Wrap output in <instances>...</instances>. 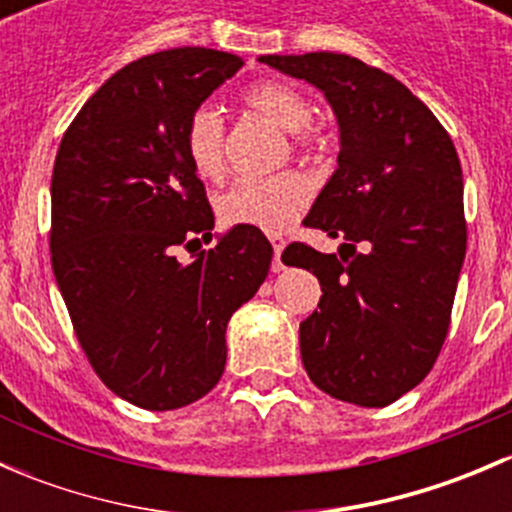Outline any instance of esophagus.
Here are the masks:
<instances>
[{"label": "esophagus", "mask_w": 512, "mask_h": 512, "mask_svg": "<svg viewBox=\"0 0 512 512\" xmlns=\"http://www.w3.org/2000/svg\"><path fill=\"white\" fill-rule=\"evenodd\" d=\"M272 247H275L272 272H282V270H285V265H282V250H285V240H282V237H272Z\"/></svg>", "instance_id": "34e87169"}]
</instances>
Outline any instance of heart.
I'll return each mask as SVG.
<instances>
[{
  "label": "heart",
  "instance_id": "heart-1",
  "mask_svg": "<svg viewBox=\"0 0 512 512\" xmlns=\"http://www.w3.org/2000/svg\"><path fill=\"white\" fill-rule=\"evenodd\" d=\"M242 101L282 131L294 133L297 148L319 153L327 148V131L312 123L314 106L285 81H260L242 94ZM185 153L200 178H220L225 168V121L210 103L195 108L185 123ZM309 203V183L294 170L272 178H237L218 198V215L225 225H250L280 232Z\"/></svg>",
  "mask_w": 512,
  "mask_h": 512
}]
</instances>
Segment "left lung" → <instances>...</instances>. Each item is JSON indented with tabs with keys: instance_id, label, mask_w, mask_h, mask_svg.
Listing matches in <instances>:
<instances>
[{
	"instance_id": "8db88e82",
	"label": "left lung",
	"mask_w": 512,
	"mask_h": 512,
	"mask_svg": "<svg viewBox=\"0 0 512 512\" xmlns=\"http://www.w3.org/2000/svg\"><path fill=\"white\" fill-rule=\"evenodd\" d=\"M260 61L317 86L339 123V168L304 225L342 247L282 252L322 285L299 324L302 364L324 394L381 409L426 379L446 342L466 257L461 160L431 108L376 66L332 51Z\"/></svg>"
}]
</instances>
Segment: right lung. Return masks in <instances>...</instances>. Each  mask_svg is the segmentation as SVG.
Returning a JSON list of instances; mask_svg holds the SVG:
<instances>
[{
	"label": "right lung",
	"mask_w": 512,
	"mask_h": 512,
	"mask_svg": "<svg viewBox=\"0 0 512 512\" xmlns=\"http://www.w3.org/2000/svg\"><path fill=\"white\" fill-rule=\"evenodd\" d=\"M242 59L183 46L131 61L84 103L51 175V267L98 379L128 404L170 411L225 371V329L272 262L235 225L188 266L178 246L213 240L215 215L185 153V123Z\"/></svg>",
	"instance_id": "1"
}]
</instances>
